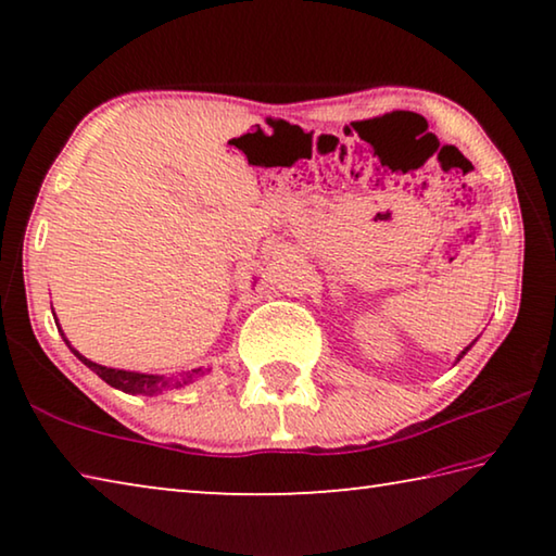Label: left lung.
Instances as JSON below:
<instances>
[{
    "mask_svg": "<svg viewBox=\"0 0 556 556\" xmlns=\"http://www.w3.org/2000/svg\"><path fill=\"white\" fill-rule=\"evenodd\" d=\"M473 343H476V341H473ZM473 343H470V345H473ZM470 345H466V348H464V351H460V353H458V357H456V361H460V357H464V355H466V353L470 351Z\"/></svg>",
    "mask_w": 556,
    "mask_h": 556,
    "instance_id": "left-lung-1",
    "label": "left lung"
}]
</instances>
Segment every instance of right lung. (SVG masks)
<instances>
[{
    "instance_id": "obj_1",
    "label": "right lung",
    "mask_w": 556,
    "mask_h": 556,
    "mask_svg": "<svg viewBox=\"0 0 556 556\" xmlns=\"http://www.w3.org/2000/svg\"><path fill=\"white\" fill-rule=\"evenodd\" d=\"M53 318H55V314H53ZM55 326H59V333L63 336L65 345L71 348L73 355L78 357L83 365H88L92 372L100 375V378L105 380L110 388L122 390V392H127V394H149V397H152V394H162L168 388H184V384H191L195 378H203L205 372H211V368H193V370H188V372L168 375V378H166V375H149V372H135V370L105 368V365L92 363V361H88L86 355H80L78 351H75L68 338H65V333L61 331V324H55Z\"/></svg>"
}]
</instances>
